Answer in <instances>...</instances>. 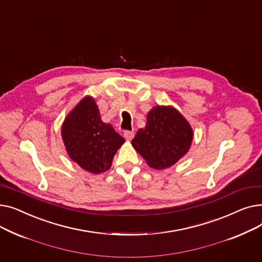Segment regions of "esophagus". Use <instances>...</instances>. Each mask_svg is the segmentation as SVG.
<instances>
[{
	"instance_id": "esophagus-1",
	"label": "esophagus",
	"mask_w": 262,
	"mask_h": 262,
	"mask_svg": "<svg viewBox=\"0 0 262 262\" xmlns=\"http://www.w3.org/2000/svg\"><path fill=\"white\" fill-rule=\"evenodd\" d=\"M134 132H129V130H126L125 133H124V138H125L127 141H130L133 138H134Z\"/></svg>"
}]
</instances>
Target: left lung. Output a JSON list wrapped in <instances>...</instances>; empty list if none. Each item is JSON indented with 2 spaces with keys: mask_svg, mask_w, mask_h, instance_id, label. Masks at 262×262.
<instances>
[{
  "mask_svg": "<svg viewBox=\"0 0 262 262\" xmlns=\"http://www.w3.org/2000/svg\"><path fill=\"white\" fill-rule=\"evenodd\" d=\"M193 129L186 118L173 106L157 105L146 115L144 128L137 132L132 141L150 168L172 167L190 149Z\"/></svg>",
  "mask_w": 262,
  "mask_h": 262,
  "instance_id": "obj_1",
  "label": "left lung"
}]
</instances>
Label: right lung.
Returning <instances> with one entry per match:
<instances>
[{"label": "right lung", "instance_id": "right-lung-1", "mask_svg": "<svg viewBox=\"0 0 262 262\" xmlns=\"http://www.w3.org/2000/svg\"><path fill=\"white\" fill-rule=\"evenodd\" d=\"M67 153L85 171L100 174L112 167L117 150L125 142L109 123H104L94 99L82 98L61 125Z\"/></svg>", "mask_w": 262, "mask_h": 262}]
</instances>
